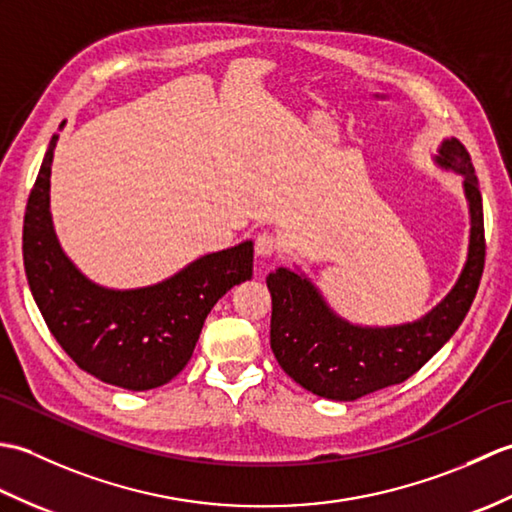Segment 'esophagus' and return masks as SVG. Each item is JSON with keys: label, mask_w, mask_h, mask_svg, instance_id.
<instances>
[{"label": "esophagus", "mask_w": 512, "mask_h": 512, "mask_svg": "<svg viewBox=\"0 0 512 512\" xmlns=\"http://www.w3.org/2000/svg\"><path fill=\"white\" fill-rule=\"evenodd\" d=\"M279 250V239L273 233H262L255 239V253L259 257H273Z\"/></svg>", "instance_id": "esophagus-1"}]
</instances>
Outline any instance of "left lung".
<instances>
[{"mask_svg":"<svg viewBox=\"0 0 512 512\" xmlns=\"http://www.w3.org/2000/svg\"><path fill=\"white\" fill-rule=\"evenodd\" d=\"M438 167L464 178L471 213L469 255L451 292L422 319L367 328L339 317L306 275L277 268L266 277L273 297L270 347L281 369L303 389L330 400H356L398 385L460 328L484 273V209L469 151L458 138L442 140Z\"/></svg>","mask_w":512,"mask_h":512,"instance_id":"left-lung-1","label":"left lung"}]
</instances>
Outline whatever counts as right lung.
Returning a JSON list of instances; mask_svg holds the SVG:
<instances>
[{
	"label": "right lung",
	"mask_w": 512,
	"mask_h": 512,
	"mask_svg": "<svg viewBox=\"0 0 512 512\" xmlns=\"http://www.w3.org/2000/svg\"><path fill=\"white\" fill-rule=\"evenodd\" d=\"M57 140L54 134L24 215L30 292L48 330L83 372L129 391L156 389L189 363L217 299L253 277V242L204 255L154 286L112 290L94 284L63 253L52 226L50 167Z\"/></svg>",
	"instance_id": "add662e5"
}]
</instances>
